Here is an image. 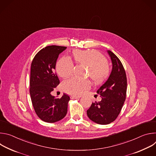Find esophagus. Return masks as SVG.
<instances>
[{
	"instance_id": "esophagus-1",
	"label": "esophagus",
	"mask_w": 156,
	"mask_h": 156,
	"mask_svg": "<svg viewBox=\"0 0 156 156\" xmlns=\"http://www.w3.org/2000/svg\"><path fill=\"white\" fill-rule=\"evenodd\" d=\"M70 98L72 99H78L80 98V96H71Z\"/></svg>"
}]
</instances>
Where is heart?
I'll return each instance as SVG.
<instances>
[{"mask_svg":"<svg viewBox=\"0 0 156 156\" xmlns=\"http://www.w3.org/2000/svg\"><path fill=\"white\" fill-rule=\"evenodd\" d=\"M73 60L89 67V73L92 81L97 84L102 83L108 75L110 69L105 57L95 51L76 50L72 54ZM74 65L67 57L60 58L56 64L57 73L63 78H67L73 75ZM90 87L88 80H80L72 78L62 83L63 90L68 94L80 96Z\"/></svg>","mask_w":156,"mask_h":156,"instance_id":"obj_1","label":"heart"}]
</instances>
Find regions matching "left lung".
Segmentation results:
<instances>
[{"instance_id":"left-lung-1","label":"left lung","mask_w":156,"mask_h":156,"mask_svg":"<svg viewBox=\"0 0 156 156\" xmlns=\"http://www.w3.org/2000/svg\"><path fill=\"white\" fill-rule=\"evenodd\" d=\"M107 52L112 63V72L97 91L102 100L92 103L87 110L89 119L101 125L109 124L117 118L126 99L127 87L126 73L122 62L112 52Z\"/></svg>"}]
</instances>
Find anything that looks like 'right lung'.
I'll use <instances>...</instances> for the list:
<instances>
[{"label": "right lung", "mask_w": 156, "mask_h": 156, "mask_svg": "<svg viewBox=\"0 0 156 156\" xmlns=\"http://www.w3.org/2000/svg\"><path fill=\"white\" fill-rule=\"evenodd\" d=\"M66 47L49 46L42 49L34 56L31 66L30 93L33 106L38 117L48 123L63 119L67 113L70 97L63 94L61 98L51 95L60 83L55 72L59 54Z\"/></svg>", "instance_id": "1"}]
</instances>
